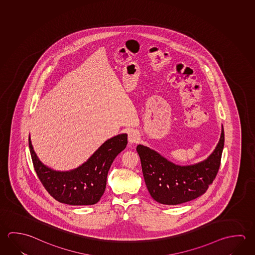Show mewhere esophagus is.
<instances>
[{"label": "esophagus", "instance_id": "34e87169", "mask_svg": "<svg viewBox=\"0 0 255 255\" xmlns=\"http://www.w3.org/2000/svg\"><path fill=\"white\" fill-rule=\"evenodd\" d=\"M128 140L130 144L137 143L139 140V135L136 129H130L128 130Z\"/></svg>", "mask_w": 255, "mask_h": 255}]
</instances>
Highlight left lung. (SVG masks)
Segmentation results:
<instances>
[{
	"mask_svg": "<svg viewBox=\"0 0 255 255\" xmlns=\"http://www.w3.org/2000/svg\"><path fill=\"white\" fill-rule=\"evenodd\" d=\"M224 141L222 126L213 152L205 160L189 165H175L151 148L138 145L143 176L152 198L161 204L177 205L204 194L219 172Z\"/></svg>",
	"mask_w": 255,
	"mask_h": 255,
	"instance_id": "1",
	"label": "left lung"
}]
</instances>
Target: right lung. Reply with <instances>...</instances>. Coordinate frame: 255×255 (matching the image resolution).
I'll use <instances>...</instances> for the list:
<instances>
[{"mask_svg": "<svg viewBox=\"0 0 255 255\" xmlns=\"http://www.w3.org/2000/svg\"><path fill=\"white\" fill-rule=\"evenodd\" d=\"M127 145V134H119L103 143L85 163L70 171H55L44 165L28 146L32 162L45 190L56 201L69 205H93L99 202L107 186L113 161Z\"/></svg>", "mask_w": 255, "mask_h": 255, "instance_id": "obj_1", "label": "right lung"}]
</instances>
